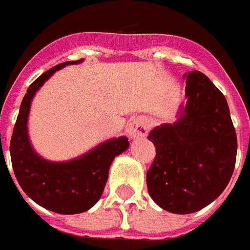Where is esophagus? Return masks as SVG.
<instances>
[{"instance_id":"1","label":"esophagus","mask_w":250,"mask_h":250,"mask_svg":"<svg viewBox=\"0 0 250 250\" xmlns=\"http://www.w3.org/2000/svg\"><path fill=\"white\" fill-rule=\"evenodd\" d=\"M127 135L130 138H139V137H146L147 135V124L143 119L137 117L131 121L126 127Z\"/></svg>"}]
</instances>
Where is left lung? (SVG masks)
Wrapping results in <instances>:
<instances>
[{
    "label": "left lung",
    "mask_w": 250,
    "mask_h": 250,
    "mask_svg": "<svg viewBox=\"0 0 250 250\" xmlns=\"http://www.w3.org/2000/svg\"><path fill=\"white\" fill-rule=\"evenodd\" d=\"M186 79L178 120L151 130L156 157L147 171L153 201L175 214L200 210L223 192L235 169L236 131L225 95L200 71Z\"/></svg>",
    "instance_id": "8db88e82"
}]
</instances>
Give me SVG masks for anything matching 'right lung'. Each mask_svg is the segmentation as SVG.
I'll return each mask as SVG.
<instances>
[{"mask_svg": "<svg viewBox=\"0 0 250 250\" xmlns=\"http://www.w3.org/2000/svg\"><path fill=\"white\" fill-rule=\"evenodd\" d=\"M80 61L55 65L29 85L21 101L10 142L14 173L21 189L39 205L59 214H79L89 210L101 199L113 159L126 151V137L113 138L77 159L53 163L35 152L28 138V115L36 91L55 71Z\"/></svg>", "mask_w": 250, "mask_h": 250, "instance_id": "1", "label": "right lung"}]
</instances>
